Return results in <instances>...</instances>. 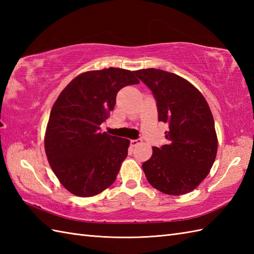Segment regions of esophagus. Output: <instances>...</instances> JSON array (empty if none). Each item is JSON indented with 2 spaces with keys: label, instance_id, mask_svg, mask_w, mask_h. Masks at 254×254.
Listing matches in <instances>:
<instances>
[{
  "label": "esophagus",
  "instance_id": "esophagus-1",
  "mask_svg": "<svg viewBox=\"0 0 254 254\" xmlns=\"http://www.w3.org/2000/svg\"><path fill=\"white\" fill-rule=\"evenodd\" d=\"M141 143H142L141 139H131V146L132 147H135V146H137L138 144H141Z\"/></svg>",
  "mask_w": 254,
  "mask_h": 254
}]
</instances>
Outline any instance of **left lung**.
<instances>
[{
  "mask_svg": "<svg viewBox=\"0 0 254 254\" xmlns=\"http://www.w3.org/2000/svg\"><path fill=\"white\" fill-rule=\"evenodd\" d=\"M134 74L148 86L157 101L158 121L167 123L168 143L153 147L143 164L150 186L169 195L193 191L216 158L217 135L207 101L197 88L179 75L157 68Z\"/></svg>",
  "mask_w": 254,
  "mask_h": 254,
  "instance_id": "8db88e82",
  "label": "left lung"
}]
</instances>
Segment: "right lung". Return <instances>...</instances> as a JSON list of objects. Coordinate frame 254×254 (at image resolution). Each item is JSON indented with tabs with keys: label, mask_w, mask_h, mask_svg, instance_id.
I'll list each match as a JSON object with an SVG mask.
<instances>
[{
	"label": "right lung",
	"mask_w": 254,
	"mask_h": 254,
	"mask_svg": "<svg viewBox=\"0 0 254 254\" xmlns=\"http://www.w3.org/2000/svg\"><path fill=\"white\" fill-rule=\"evenodd\" d=\"M138 83L134 72L109 67L79 74L59 95L45 149L59 181L74 195L94 196L115 182L130 141L101 133L100 124L115 108L118 91Z\"/></svg>",
	"instance_id": "add662e5"
}]
</instances>
